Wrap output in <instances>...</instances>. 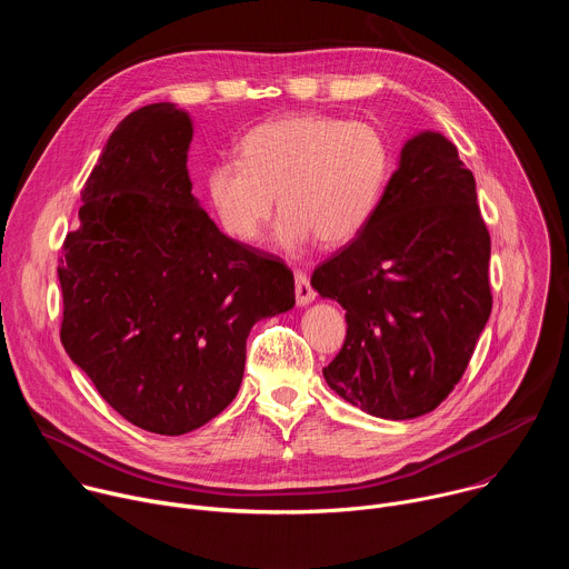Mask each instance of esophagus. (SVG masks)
<instances>
[{"mask_svg": "<svg viewBox=\"0 0 569 569\" xmlns=\"http://www.w3.org/2000/svg\"><path fill=\"white\" fill-rule=\"evenodd\" d=\"M295 297H297L299 306H308L310 301H315V290H312L308 277L299 270L295 272Z\"/></svg>", "mask_w": 569, "mask_h": 569, "instance_id": "1", "label": "esophagus"}]
</instances>
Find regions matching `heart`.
I'll return each mask as SVG.
<instances>
[{"label":"heart","instance_id":"b5f03b06","mask_svg":"<svg viewBox=\"0 0 569 569\" xmlns=\"http://www.w3.org/2000/svg\"><path fill=\"white\" fill-rule=\"evenodd\" d=\"M391 171L385 134L362 121L288 114L252 128L240 161H220L204 180L209 204L238 242H257L274 213L277 246L297 250L319 238L340 248L371 222Z\"/></svg>","mask_w":569,"mask_h":569}]
</instances>
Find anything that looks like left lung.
I'll list each match as a JSON object with an SVG mask.
<instances>
[{
	"instance_id": "8db88e82",
	"label": "left lung",
	"mask_w": 569,
	"mask_h": 569,
	"mask_svg": "<svg viewBox=\"0 0 569 569\" xmlns=\"http://www.w3.org/2000/svg\"><path fill=\"white\" fill-rule=\"evenodd\" d=\"M489 259L475 178L455 143L412 134L367 229L312 272L310 286L347 310L327 385L378 419L432 412L489 321Z\"/></svg>"
}]
</instances>
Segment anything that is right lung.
<instances>
[{"label":"right lung","mask_w":569,"mask_h":569,"mask_svg":"<svg viewBox=\"0 0 569 569\" xmlns=\"http://www.w3.org/2000/svg\"><path fill=\"white\" fill-rule=\"evenodd\" d=\"M191 139L176 103L128 114L58 266L67 356L126 421L167 437L227 408L252 327L295 306L288 266L224 236L191 193Z\"/></svg>","instance_id":"right-lung-1"}]
</instances>
